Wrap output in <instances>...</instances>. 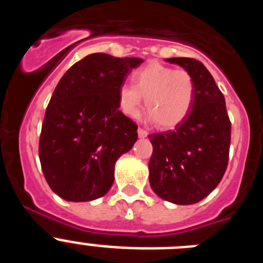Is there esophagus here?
<instances>
[{
    "instance_id": "obj_1",
    "label": "esophagus",
    "mask_w": 263,
    "mask_h": 263,
    "mask_svg": "<svg viewBox=\"0 0 263 263\" xmlns=\"http://www.w3.org/2000/svg\"><path fill=\"white\" fill-rule=\"evenodd\" d=\"M147 132H146L145 129H142V127H139L138 129V136L141 137V138H145V137H147Z\"/></svg>"
}]
</instances>
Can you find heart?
Here are the masks:
<instances>
[{
  "label": "heart",
  "instance_id": "obj_1",
  "mask_svg": "<svg viewBox=\"0 0 263 263\" xmlns=\"http://www.w3.org/2000/svg\"><path fill=\"white\" fill-rule=\"evenodd\" d=\"M143 97L148 118L163 129H171L187 117L195 99V80L185 69L148 63L133 73V85L118 89V106L125 116L137 118Z\"/></svg>",
  "mask_w": 263,
  "mask_h": 263
}]
</instances>
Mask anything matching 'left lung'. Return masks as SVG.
I'll use <instances>...</instances> for the list:
<instances>
[{"label": "left lung", "instance_id": "8db88e82", "mask_svg": "<svg viewBox=\"0 0 263 263\" xmlns=\"http://www.w3.org/2000/svg\"><path fill=\"white\" fill-rule=\"evenodd\" d=\"M195 80V99L184 121L174 130L150 134L153 155L148 180L153 191L170 203L203 200L221 182L229 160L231 120L224 95L203 63L170 58Z\"/></svg>", "mask_w": 263, "mask_h": 263}]
</instances>
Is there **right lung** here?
Masks as SVG:
<instances>
[{
  "mask_svg": "<svg viewBox=\"0 0 263 263\" xmlns=\"http://www.w3.org/2000/svg\"><path fill=\"white\" fill-rule=\"evenodd\" d=\"M143 60L90 53L63 75L42 124L43 175L67 201L104 196L115 180L116 160L138 138L137 124L118 110V89Z\"/></svg>",
  "mask_w": 263,
  "mask_h": 263,
  "instance_id": "right-lung-1",
  "label": "right lung"
}]
</instances>
